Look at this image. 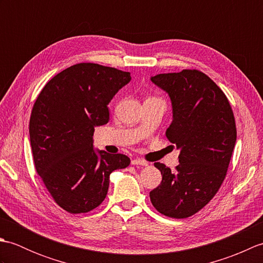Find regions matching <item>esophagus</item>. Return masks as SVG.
I'll return each instance as SVG.
<instances>
[{
    "instance_id": "34e87169",
    "label": "esophagus",
    "mask_w": 263,
    "mask_h": 263,
    "mask_svg": "<svg viewBox=\"0 0 263 263\" xmlns=\"http://www.w3.org/2000/svg\"><path fill=\"white\" fill-rule=\"evenodd\" d=\"M131 164L132 165H140V166H147L148 165L147 161H144L142 159H133V160H131Z\"/></svg>"
}]
</instances>
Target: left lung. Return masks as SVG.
<instances>
[{"instance_id":"8db88e82","label":"left lung","mask_w":263,"mask_h":263,"mask_svg":"<svg viewBox=\"0 0 263 263\" xmlns=\"http://www.w3.org/2000/svg\"><path fill=\"white\" fill-rule=\"evenodd\" d=\"M168 93L173 121L166 137L180 150L175 171L155 163L163 176L150 201L167 217L187 218L215 197L236 142V125L225 93L208 76L183 70L150 78Z\"/></svg>"}]
</instances>
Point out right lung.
I'll use <instances>...</instances> for the list:
<instances>
[{
    "label": "right lung",
    "instance_id": "add662e5",
    "mask_svg": "<svg viewBox=\"0 0 263 263\" xmlns=\"http://www.w3.org/2000/svg\"><path fill=\"white\" fill-rule=\"evenodd\" d=\"M130 80V72L79 63L49 80L33 104V163L55 202L70 214L97 208L110 173L130 165L125 155L95 149L92 138L95 127L109 120L107 105Z\"/></svg>",
    "mask_w": 263,
    "mask_h": 263
}]
</instances>
